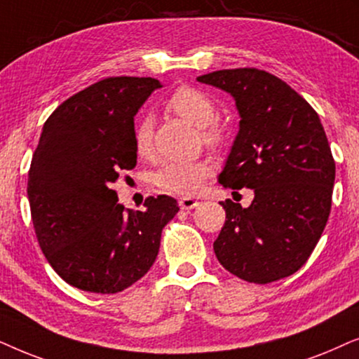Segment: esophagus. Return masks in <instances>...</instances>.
I'll return each mask as SVG.
<instances>
[{"label": "esophagus", "instance_id": "obj_1", "mask_svg": "<svg viewBox=\"0 0 359 359\" xmlns=\"http://www.w3.org/2000/svg\"><path fill=\"white\" fill-rule=\"evenodd\" d=\"M179 207L182 210H192L195 207H198V200H195L192 197H182L179 200Z\"/></svg>", "mask_w": 359, "mask_h": 359}]
</instances>
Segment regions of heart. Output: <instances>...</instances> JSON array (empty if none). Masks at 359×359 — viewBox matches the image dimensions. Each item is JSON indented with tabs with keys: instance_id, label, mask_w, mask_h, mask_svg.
<instances>
[{
	"instance_id": "heart-1",
	"label": "heart",
	"mask_w": 359,
	"mask_h": 359,
	"mask_svg": "<svg viewBox=\"0 0 359 359\" xmlns=\"http://www.w3.org/2000/svg\"><path fill=\"white\" fill-rule=\"evenodd\" d=\"M167 108L177 116L194 126L202 128V140L213 149H222L228 141V133L222 124L213 121L217 116L215 102L202 90L180 87L167 100ZM135 147L140 157H151L152 152V124L142 119L135 131ZM212 175V164L208 161L167 162L156 172L154 182L164 192L175 195H194L198 192L205 180Z\"/></svg>"
}]
</instances>
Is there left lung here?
Instances as JSON below:
<instances>
[{
  "instance_id": "obj_1",
  "label": "left lung",
  "mask_w": 359,
  "mask_h": 359,
  "mask_svg": "<svg viewBox=\"0 0 359 359\" xmlns=\"http://www.w3.org/2000/svg\"><path fill=\"white\" fill-rule=\"evenodd\" d=\"M197 80L231 95L241 118L218 182L255 192L248 208L222 202L226 219L215 255L248 283L294 274L317 246L332 208L335 161L318 114L264 70H217Z\"/></svg>"
}]
</instances>
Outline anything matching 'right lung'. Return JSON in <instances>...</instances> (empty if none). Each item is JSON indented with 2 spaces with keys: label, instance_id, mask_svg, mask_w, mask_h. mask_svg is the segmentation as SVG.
Returning a JSON list of instances; mask_svg holds the SVG:
<instances>
[{
  "label": "right lung",
  "instance_id": "add662e5",
  "mask_svg": "<svg viewBox=\"0 0 359 359\" xmlns=\"http://www.w3.org/2000/svg\"><path fill=\"white\" fill-rule=\"evenodd\" d=\"M161 87L151 76H109L65 100L42 128L27 179L32 224L52 269L76 289L116 294L140 280L179 212L167 195L133 212L111 189L136 167L135 116Z\"/></svg>",
  "mask_w": 359,
  "mask_h": 359
}]
</instances>
